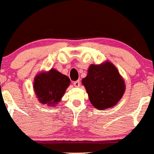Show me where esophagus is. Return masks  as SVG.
<instances>
[{"label": "esophagus", "instance_id": "1", "mask_svg": "<svg viewBox=\"0 0 154 154\" xmlns=\"http://www.w3.org/2000/svg\"><path fill=\"white\" fill-rule=\"evenodd\" d=\"M80 85H81V82L80 81H74L73 82V85L75 87H80Z\"/></svg>", "mask_w": 154, "mask_h": 154}]
</instances>
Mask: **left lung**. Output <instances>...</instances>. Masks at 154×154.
<instances>
[{
	"label": "left lung",
	"mask_w": 154,
	"mask_h": 154,
	"mask_svg": "<svg viewBox=\"0 0 154 154\" xmlns=\"http://www.w3.org/2000/svg\"><path fill=\"white\" fill-rule=\"evenodd\" d=\"M81 82L91 105L99 110L117 105L125 91L123 77L114 64L109 60L98 65H90L88 75Z\"/></svg>",
	"instance_id": "1"
}]
</instances>
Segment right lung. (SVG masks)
<instances>
[{"label": "right lung", "mask_w": 154, "mask_h": 154, "mask_svg": "<svg viewBox=\"0 0 154 154\" xmlns=\"http://www.w3.org/2000/svg\"><path fill=\"white\" fill-rule=\"evenodd\" d=\"M70 81L56 69L39 72L34 78L33 89L38 101L42 105L56 106L61 101Z\"/></svg>", "instance_id": "1"}]
</instances>
